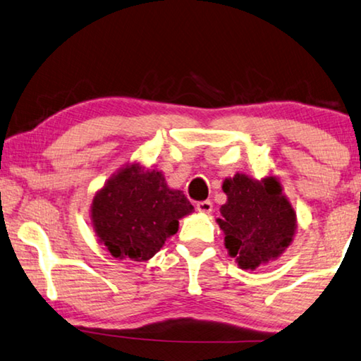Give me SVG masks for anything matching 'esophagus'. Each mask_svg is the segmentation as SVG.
I'll use <instances>...</instances> for the list:
<instances>
[{
	"label": "esophagus",
	"mask_w": 361,
	"mask_h": 361,
	"mask_svg": "<svg viewBox=\"0 0 361 361\" xmlns=\"http://www.w3.org/2000/svg\"><path fill=\"white\" fill-rule=\"evenodd\" d=\"M212 202L211 201H201V202H197L196 204V209L199 212H202V214H209V212H212Z\"/></svg>",
	"instance_id": "obj_1"
}]
</instances>
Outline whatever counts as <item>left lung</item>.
I'll return each instance as SVG.
<instances>
[{
    "label": "left lung",
    "mask_w": 361,
    "mask_h": 361,
    "mask_svg": "<svg viewBox=\"0 0 361 361\" xmlns=\"http://www.w3.org/2000/svg\"><path fill=\"white\" fill-rule=\"evenodd\" d=\"M222 188L227 202L217 222L228 255L251 271L281 256L297 230V214L282 195L281 183L274 176L257 181L236 173Z\"/></svg>",
    "instance_id": "obj_1"
}]
</instances>
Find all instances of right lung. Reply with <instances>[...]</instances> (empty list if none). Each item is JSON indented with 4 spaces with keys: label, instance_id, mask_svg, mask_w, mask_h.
Instances as JSON below:
<instances>
[{
    "label": "right lung",
    "instance_id": "add662e5",
    "mask_svg": "<svg viewBox=\"0 0 361 361\" xmlns=\"http://www.w3.org/2000/svg\"><path fill=\"white\" fill-rule=\"evenodd\" d=\"M192 212L178 190L166 186L162 171L131 164L97 192L90 214L100 243L113 257L147 261L178 232V220Z\"/></svg>",
    "mask_w": 361,
    "mask_h": 361
}]
</instances>
